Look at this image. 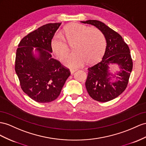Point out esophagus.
<instances>
[{
	"instance_id": "34e87169",
	"label": "esophagus",
	"mask_w": 146,
	"mask_h": 146,
	"mask_svg": "<svg viewBox=\"0 0 146 146\" xmlns=\"http://www.w3.org/2000/svg\"><path fill=\"white\" fill-rule=\"evenodd\" d=\"M76 71H77V70H76V69H70V73H71V74H73L75 72H76Z\"/></svg>"
}]
</instances>
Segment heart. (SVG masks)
Masks as SVG:
<instances>
[{
    "label": "heart",
    "instance_id": "1",
    "mask_svg": "<svg viewBox=\"0 0 146 146\" xmlns=\"http://www.w3.org/2000/svg\"><path fill=\"white\" fill-rule=\"evenodd\" d=\"M66 39L73 45L74 52L63 55L61 61L63 65L72 68H77L89 63H94L102 57L106 49V39L98 29L74 23L66 26L61 31L52 37L50 46L53 53L60 57L68 50Z\"/></svg>",
    "mask_w": 146,
    "mask_h": 146
}]
</instances>
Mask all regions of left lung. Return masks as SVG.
Listing matches in <instances>:
<instances>
[{
    "label": "left lung",
    "mask_w": 146,
    "mask_h": 146,
    "mask_svg": "<svg viewBox=\"0 0 146 146\" xmlns=\"http://www.w3.org/2000/svg\"><path fill=\"white\" fill-rule=\"evenodd\" d=\"M81 23L94 26L102 33L106 40V51L101 61L88 68L86 88L95 100L106 102L117 98L125 90L133 62L130 50L123 37L102 22L89 20ZM118 65L119 71L112 73V65Z\"/></svg>",
    "instance_id": "obj_1"
}]
</instances>
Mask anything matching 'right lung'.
I'll list each match as a JSON object with an SVG mask.
<instances>
[{"instance_id":"1","label":"right lung","mask_w":146,"mask_h":146,"mask_svg":"<svg viewBox=\"0 0 146 146\" xmlns=\"http://www.w3.org/2000/svg\"><path fill=\"white\" fill-rule=\"evenodd\" d=\"M61 24L44 25L25 36L18 44L15 72L22 90L37 102L57 99L70 75L69 70L51 55V40Z\"/></svg>"}]
</instances>
